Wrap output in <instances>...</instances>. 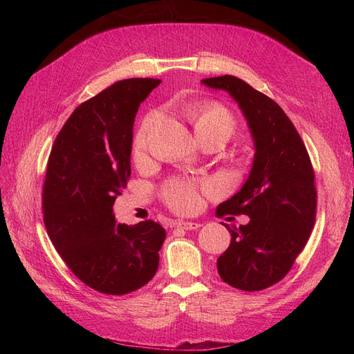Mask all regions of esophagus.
<instances>
[{"label": "esophagus", "mask_w": 354, "mask_h": 354, "mask_svg": "<svg viewBox=\"0 0 354 354\" xmlns=\"http://www.w3.org/2000/svg\"><path fill=\"white\" fill-rule=\"evenodd\" d=\"M177 227H181L185 230H196L198 227H201L199 223H194V221H185V220H178L177 221Z\"/></svg>", "instance_id": "1"}]
</instances>
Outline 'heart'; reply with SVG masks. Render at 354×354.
Listing matches in <instances>:
<instances>
[{"instance_id":"heart-1","label":"heart","mask_w":354,"mask_h":354,"mask_svg":"<svg viewBox=\"0 0 354 354\" xmlns=\"http://www.w3.org/2000/svg\"><path fill=\"white\" fill-rule=\"evenodd\" d=\"M189 115L194 121L198 136L220 134L229 138L233 134L234 128H236V120H234L232 112L217 102H201L192 104L189 108ZM158 118V112H151L138 128L133 145L136 156H140L146 152L149 134H151ZM165 196L169 205L181 212L195 211L201 202L196 187L192 183H187V181H173V183H169L165 190Z\"/></svg>"}]
</instances>
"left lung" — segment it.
Masks as SVG:
<instances>
[{"instance_id": "obj_1", "label": "left lung", "mask_w": 354, "mask_h": 354, "mask_svg": "<svg viewBox=\"0 0 354 354\" xmlns=\"http://www.w3.org/2000/svg\"><path fill=\"white\" fill-rule=\"evenodd\" d=\"M201 84L238 103L254 142L250 176L238 194L217 207L218 216L245 214L230 227V245L217 260L221 279L242 291H261L283 279L315 226V173L307 149L282 108L245 81L224 75Z\"/></svg>"}]
</instances>
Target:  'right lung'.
Here are the masks:
<instances>
[{
	"label": "right lung",
	"instance_id": "add662e5",
	"mask_svg": "<svg viewBox=\"0 0 354 354\" xmlns=\"http://www.w3.org/2000/svg\"><path fill=\"white\" fill-rule=\"evenodd\" d=\"M159 84L152 78L118 81L80 104L48 158L42 192L48 236L75 276L103 294L136 291L159 266L165 229L152 220L116 224L113 214L131 176L136 113Z\"/></svg>",
	"mask_w": 354,
	"mask_h": 354
}]
</instances>
